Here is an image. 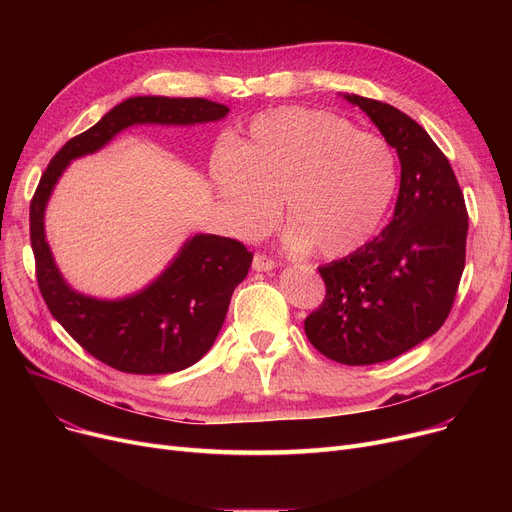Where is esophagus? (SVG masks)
Listing matches in <instances>:
<instances>
[{"label":"esophagus","mask_w":512,"mask_h":512,"mask_svg":"<svg viewBox=\"0 0 512 512\" xmlns=\"http://www.w3.org/2000/svg\"><path fill=\"white\" fill-rule=\"evenodd\" d=\"M253 270L255 272H272L274 270V261L267 257V255H261V253H257L255 257H253Z\"/></svg>","instance_id":"34e87169"}]
</instances>
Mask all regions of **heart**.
Segmentation results:
<instances>
[{"mask_svg": "<svg viewBox=\"0 0 512 512\" xmlns=\"http://www.w3.org/2000/svg\"><path fill=\"white\" fill-rule=\"evenodd\" d=\"M230 228L242 238L292 226L288 242L326 259L359 251L378 232L398 188L394 149L330 112L278 107L255 116L209 164Z\"/></svg>", "mask_w": 512, "mask_h": 512, "instance_id": "heart-1", "label": "heart"}]
</instances>
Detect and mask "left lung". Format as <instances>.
Listing matches in <instances>:
<instances>
[{"label":"left lung","instance_id":"1","mask_svg":"<svg viewBox=\"0 0 512 512\" xmlns=\"http://www.w3.org/2000/svg\"><path fill=\"white\" fill-rule=\"evenodd\" d=\"M342 97L396 149L400 188L378 238L319 267L326 299L305 319V334L332 361L373 365L442 328L465 270L469 215L446 155L423 126L388 103Z\"/></svg>","mask_w":512,"mask_h":512}]
</instances>
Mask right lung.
I'll use <instances>...</instances> for the list:
<instances>
[{"label":"right lung","instance_id":"obj_1","mask_svg":"<svg viewBox=\"0 0 512 512\" xmlns=\"http://www.w3.org/2000/svg\"><path fill=\"white\" fill-rule=\"evenodd\" d=\"M230 110L201 97H130L95 126L70 139L43 172L31 201V247L47 309L101 363L124 373L157 375L195 365L213 346L234 288L247 278L253 253L215 234L188 238L172 263L143 290L107 301L76 292L60 274L45 238V207L72 159L95 153L134 124L193 126Z\"/></svg>","mask_w":512,"mask_h":512}]
</instances>
